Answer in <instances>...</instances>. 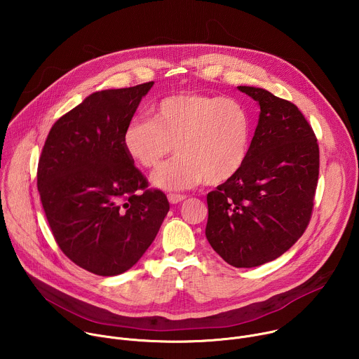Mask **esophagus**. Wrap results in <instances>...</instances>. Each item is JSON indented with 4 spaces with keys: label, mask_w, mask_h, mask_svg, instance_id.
I'll use <instances>...</instances> for the list:
<instances>
[{
    "label": "esophagus",
    "mask_w": 359,
    "mask_h": 359,
    "mask_svg": "<svg viewBox=\"0 0 359 359\" xmlns=\"http://www.w3.org/2000/svg\"><path fill=\"white\" fill-rule=\"evenodd\" d=\"M168 198H169V201H170L172 204H177V203L183 201V200L186 198V196H184V194H176V193H169V194H168Z\"/></svg>",
    "instance_id": "esophagus-1"
}]
</instances>
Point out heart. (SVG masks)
Masks as SVG:
<instances>
[{"label": "heart", "mask_w": 359, "mask_h": 359, "mask_svg": "<svg viewBox=\"0 0 359 359\" xmlns=\"http://www.w3.org/2000/svg\"><path fill=\"white\" fill-rule=\"evenodd\" d=\"M252 136L248 109L236 97L180 92L161 99L153 119H132L123 130L128 155L163 190H186L206 180L223 184L244 166Z\"/></svg>", "instance_id": "b5f03b06"}]
</instances>
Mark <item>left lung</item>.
I'll return each instance as SVG.
<instances>
[{
  "instance_id": "obj_1",
  "label": "left lung",
  "mask_w": 359,
  "mask_h": 359,
  "mask_svg": "<svg viewBox=\"0 0 359 359\" xmlns=\"http://www.w3.org/2000/svg\"><path fill=\"white\" fill-rule=\"evenodd\" d=\"M238 90L259 102L260 119L241 170L208 194L206 237L226 263L251 269L280 257L309 226L320 147L292 102L262 88Z\"/></svg>"
}]
</instances>
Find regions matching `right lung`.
I'll return each instance as SVG.
<instances>
[{
    "mask_svg": "<svg viewBox=\"0 0 359 359\" xmlns=\"http://www.w3.org/2000/svg\"><path fill=\"white\" fill-rule=\"evenodd\" d=\"M153 82L89 95L50 128L36 186L62 252L96 276L133 267L170 206L133 165L123 130Z\"/></svg>",
    "mask_w": 359,
    "mask_h": 359,
    "instance_id": "right-lung-1",
    "label": "right lung"
}]
</instances>
